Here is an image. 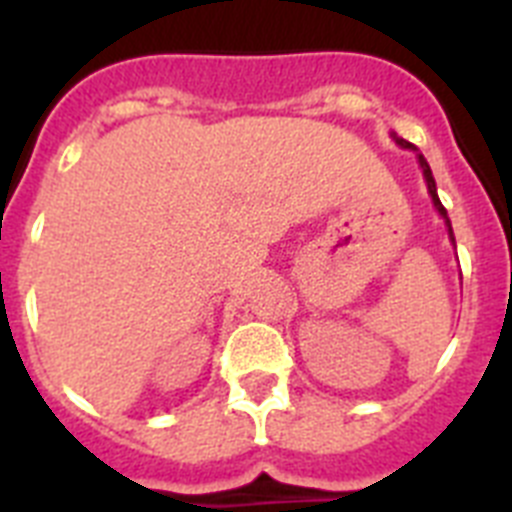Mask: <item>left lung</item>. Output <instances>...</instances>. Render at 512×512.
Instances as JSON below:
<instances>
[{
	"label": "left lung",
	"mask_w": 512,
	"mask_h": 512,
	"mask_svg": "<svg viewBox=\"0 0 512 512\" xmlns=\"http://www.w3.org/2000/svg\"><path fill=\"white\" fill-rule=\"evenodd\" d=\"M393 139H396V142L401 144V147H406V150H414L412 144L409 142H404V139H399L396 137V134H393ZM419 157V168H422V173H425V181H427V191H430V196H432V204H435V209H438L440 214H443V220H445V225H448V235H451V240L453 243H456V238H453V227H451V220H448V212H445V207L443 204H440V199H438V189H435V178H432V170H430V165H427V160L422 155H417Z\"/></svg>",
	"instance_id": "8db88e82"
}]
</instances>
